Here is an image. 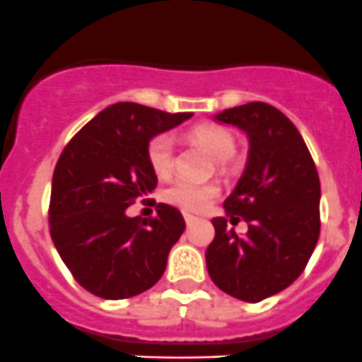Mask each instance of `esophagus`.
<instances>
[{
	"label": "esophagus",
	"instance_id": "1",
	"mask_svg": "<svg viewBox=\"0 0 362 362\" xmlns=\"http://www.w3.org/2000/svg\"><path fill=\"white\" fill-rule=\"evenodd\" d=\"M184 219H185V223H187V224H192L194 221H198V217L191 216V214H184Z\"/></svg>",
	"mask_w": 362,
	"mask_h": 362
}]
</instances>
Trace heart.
Masks as SVG:
<instances>
[{
	"mask_svg": "<svg viewBox=\"0 0 362 362\" xmlns=\"http://www.w3.org/2000/svg\"><path fill=\"white\" fill-rule=\"evenodd\" d=\"M192 141L202 145L216 160H228L235 153V136L217 124H199L189 132ZM150 168L159 177H166L173 168V138L166 132L150 139L146 146ZM219 194V185L214 182H194L178 178L164 189V199L185 212H202Z\"/></svg>",
	"mask_w": 362,
	"mask_h": 362,
	"instance_id": "1",
	"label": "heart"
}]
</instances>
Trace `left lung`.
<instances>
[{"label": "left lung", "mask_w": 362, "mask_h": 362, "mask_svg": "<svg viewBox=\"0 0 362 362\" xmlns=\"http://www.w3.org/2000/svg\"><path fill=\"white\" fill-rule=\"evenodd\" d=\"M214 120L247 134V164L224 199L226 216L248 223L237 235L226 217H214L206 270L217 288L259 303L292 285L310 262L320 235V180L296 125L274 106L249 103Z\"/></svg>", "instance_id": "1"}]
</instances>
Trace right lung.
I'll use <instances>...</instances> for the list:
<instances>
[{
    "instance_id": "add662e5",
    "label": "right lung",
    "mask_w": 362,
    "mask_h": 362,
    "mask_svg": "<svg viewBox=\"0 0 362 362\" xmlns=\"http://www.w3.org/2000/svg\"><path fill=\"white\" fill-rule=\"evenodd\" d=\"M191 117L118 103L63 148L52 173L49 231L74 279L93 296L129 299L164 274L170 249L185 230L182 214L166 203H157V216L145 221L125 210L157 185L146 159L150 139Z\"/></svg>"
}]
</instances>
